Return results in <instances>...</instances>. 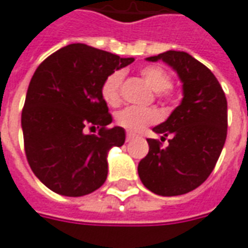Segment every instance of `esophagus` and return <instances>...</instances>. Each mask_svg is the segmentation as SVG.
Listing matches in <instances>:
<instances>
[{"mask_svg": "<svg viewBox=\"0 0 248 248\" xmlns=\"http://www.w3.org/2000/svg\"><path fill=\"white\" fill-rule=\"evenodd\" d=\"M136 138V135L132 132H128L127 133V141H131V140H133V139Z\"/></svg>", "mask_w": 248, "mask_h": 248, "instance_id": "obj_1", "label": "esophagus"}]
</instances>
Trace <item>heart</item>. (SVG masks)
Instances as JSON below:
<instances>
[{
	"mask_svg": "<svg viewBox=\"0 0 248 248\" xmlns=\"http://www.w3.org/2000/svg\"><path fill=\"white\" fill-rule=\"evenodd\" d=\"M145 82L152 88L160 99H171V76L159 65H147L140 71ZM124 81V73L116 71L107 77L101 85V96L108 105L117 107L121 103V87ZM159 120V113L154 108L128 107L120 110L116 116V123L128 131L139 132L147 125L155 124Z\"/></svg>",
	"mask_w": 248,
	"mask_h": 248,
	"instance_id": "obj_1",
	"label": "heart"
}]
</instances>
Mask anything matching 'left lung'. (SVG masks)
<instances>
[{
	"label": "left lung",
	"mask_w": 248,
	"mask_h": 248,
	"mask_svg": "<svg viewBox=\"0 0 248 248\" xmlns=\"http://www.w3.org/2000/svg\"><path fill=\"white\" fill-rule=\"evenodd\" d=\"M163 60L183 82L184 97L167 121L154 128L169 145L147 139L148 155L138 167L141 183L154 194L177 196L204 183L227 138V100L217 78L191 54L177 50L148 57Z\"/></svg>",
	"instance_id": "obj_1"
}]
</instances>
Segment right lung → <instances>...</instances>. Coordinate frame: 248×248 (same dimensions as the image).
<instances>
[{
	"label": "right lung",
	"instance_id": "add662e5",
	"mask_svg": "<svg viewBox=\"0 0 248 248\" xmlns=\"http://www.w3.org/2000/svg\"><path fill=\"white\" fill-rule=\"evenodd\" d=\"M132 57L71 44L44 60L31 77L21 115L28 163L41 182L64 196H84L104 184L107 155L125 132L112 123L101 85ZM99 128L97 135L88 130Z\"/></svg>",
	"mask_w": 248,
	"mask_h": 248
}]
</instances>
